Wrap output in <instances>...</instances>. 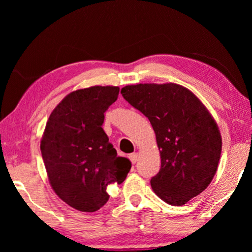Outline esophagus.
<instances>
[{"label": "esophagus", "instance_id": "1", "mask_svg": "<svg viewBox=\"0 0 252 252\" xmlns=\"http://www.w3.org/2000/svg\"><path fill=\"white\" fill-rule=\"evenodd\" d=\"M139 154L137 153H134V154H130L129 155V159H130V161H132L133 164H136V161L139 160Z\"/></svg>", "mask_w": 252, "mask_h": 252}]
</instances>
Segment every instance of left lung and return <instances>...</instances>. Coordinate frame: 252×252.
<instances>
[{
    "label": "left lung",
    "instance_id": "8db88e82",
    "mask_svg": "<svg viewBox=\"0 0 252 252\" xmlns=\"http://www.w3.org/2000/svg\"><path fill=\"white\" fill-rule=\"evenodd\" d=\"M120 93L156 134L161 165L150 181L156 195L178 206L205 190L218 168L222 142L216 120L197 96L172 82L128 85Z\"/></svg>",
    "mask_w": 252,
    "mask_h": 252
}]
</instances>
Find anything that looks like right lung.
<instances>
[{"label": "right lung", "instance_id": "right-lung-1", "mask_svg": "<svg viewBox=\"0 0 252 252\" xmlns=\"http://www.w3.org/2000/svg\"><path fill=\"white\" fill-rule=\"evenodd\" d=\"M119 87L93 86L70 93L54 109L40 149L51 188L81 212H95L108 202L109 185H120L129 159L117 151L102 128L104 112L117 101Z\"/></svg>", "mask_w": 252, "mask_h": 252}]
</instances>
